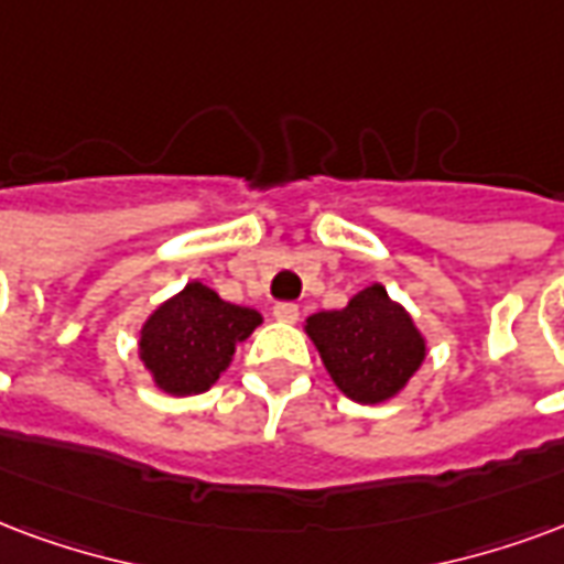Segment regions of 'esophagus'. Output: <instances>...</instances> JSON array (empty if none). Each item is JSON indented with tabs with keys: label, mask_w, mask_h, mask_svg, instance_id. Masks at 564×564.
Masks as SVG:
<instances>
[{
	"label": "esophagus",
	"mask_w": 564,
	"mask_h": 564,
	"mask_svg": "<svg viewBox=\"0 0 564 564\" xmlns=\"http://www.w3.org/2000/svg\"><path fill=\"white\" fill-rule=\"evenodd\" d=\"M274 316H278L281 323H295V319H299V304L278 302L274 304Z\"/></svg>",
	"instance_id": "obj_1"
}]
</instances>
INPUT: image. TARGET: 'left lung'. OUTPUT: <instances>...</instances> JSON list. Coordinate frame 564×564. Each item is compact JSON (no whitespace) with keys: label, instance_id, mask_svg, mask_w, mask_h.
<instances>
[{"label":"left lung","instance_id":"obj_1","mask_svg":"<svg viewBox=\"0 0 564 564\" xmlns=\"http://www.w3.org/2000/svg\"><path fill=\"white\" fill-rule=\"evenodd\" d=\"M307 335L337 388L358 403L398 394L424 361V337L379 283L361 290L344 311L311 316Z\"/></svg>","mask_w":564,"mask_h":564}]
</instances>
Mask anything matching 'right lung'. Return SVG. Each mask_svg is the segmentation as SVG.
Returning <instances> with one entry per match:
<instances>
[{"instance_id": "right-lung-1", "label": "right lung", "mask_w": 564, "mask_h": 564, "mask_svg": "<svg viewBox=\"0 0 564 564\" xmlns=\"http://www.w3.org/2000/svg\"><path fill=\"white\" fill-rule=\"evenodd\" d=\"M260 323L257 311L224 302L203 283H187L143 325V361L170 394H199L215 386L236 344Z\"/></svg>"}]
</instances>
